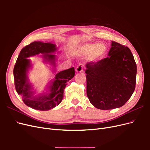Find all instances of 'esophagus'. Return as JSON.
I'll return each mask as SVG.
<instances>
[{"instance_id": "obj_1", "label": "esophagus", "mask_w": 150, "mask_h": 150, "mask_svg": "<svg viewBox=\"0 0 150 150\" xmlns=\"http://www.w3.org/2000/svg\"><path fill=\"white\" fill-rule=\"evenodd\" d=\"M76 71L78 72H83L84 71V68H83V64H79L78 66L76 67Z\"/></svg>"}]
</instances>
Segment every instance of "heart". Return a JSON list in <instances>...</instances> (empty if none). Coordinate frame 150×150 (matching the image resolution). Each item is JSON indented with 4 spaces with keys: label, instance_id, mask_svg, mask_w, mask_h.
<instances>
[{
    "label": "heart",
    "instance_id": "1",
    "mask_svg": "<svg viewBox=\"0 0 150 150\" xmlns=\"http://www.w3.org/2000/svg\"><path fill=\"white\" fill-rule=\"evenodd\" d=\"M78 51L83 55H89L91 59L102 57L106 52V46L103 43L86 44L81 46Z\"/></svg>",
    "mask_w": 150,
    "mask_h": 150
}]
</instances>
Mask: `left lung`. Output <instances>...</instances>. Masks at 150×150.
Returning a JSON list of instances; mask_svg holds the SVG:
<instances>
[{
  "label": "left lung",
  "instance_id": "obj_1",
  "mask_svg": "<svg viewBox=\"0 0 150 150\" xmlns=\"http://www.w3.org/2000/svg\"><path fill=\"white\" fill-rule=\"evenodd\" d=\"M108 56L86 64V93L96 108L121 107L132 96L137 81V64L127 47L112 41Z\"/></svg>",
  "mask_w": 150,
  "mask_h": 150
}]
</instances>
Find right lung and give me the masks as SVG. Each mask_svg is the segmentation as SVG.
I'll list each match as a JSON object with an SVG mask.
<instances>
[{
    "instance_id": "right-lung-1",
    "label": "right lung",
    "mask_w": 150,
    "mask_h": 150,
    "mask_svg": "<svg viewBox=\"0 0 150 150\" xmlns=\"http://www.w3.org/2000/svg\"><path fill=\"white\" fill-rule=\"evenodd\" d=\"M56 50V46L53 44L37 41L31 42L22 49L13 67V78L16 91L18 94L22 96L24 104L34 110L47 111L59 105L63 98L67 82L74 76L75 71L73 67L61 71L56 75L55 79L52 83L50 88L51 93L37 98H32L30 86L28 83L26 76V72L30 66V61L27 57L39 54H44V57L54 62L55 56L49 53L54 52Z\"/></svg>"
}]
</instances>
